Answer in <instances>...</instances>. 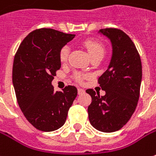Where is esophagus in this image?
<instances>
[{"mask_svg": "<svg viewBox=\"0 0 156 156\" xmlns=\"http://www.w3.org/2000/svg\"><path fill=\"white\" fill-rule=\"evenodd\" d=\"M78 94H81V93H83V92H85V90L83 89V88H78Z\"/></svg>", "mask_w": 156, "mask_h": 156, "instance_id": "esophagus-1", "label": "esophagus"}]
</instances>
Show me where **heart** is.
I'll return each instance as SVG.
<instances>
[{"label":"heart","mask_w":156,"mask_h":156,"mask_svg":"<svg viewBox=\"0 0 156 156\" xmlns=\"http://www.w3.org/2000/svg\"><path fill=\"white\" fill-rule=\"evenodd\" d=\"M84 45L87 49V51L91 58H103L104 55H105V47L103 44H101L95 40H86L84 43ZM69 53H70V48L67 45L62 47V49L59 51V59L62 63H65L67 61L68 57H69ZM74 78L78 82H82L83 79L85 78V76L80 72H76L74 74Z\"/></svg>","instance_id":"1"}]
</instances>
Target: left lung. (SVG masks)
<instances>
[{
	"instance_id": "obj_1",
	"label": "left lung",
	"mask_w": 156,
	"mask_h": 156,
	"mask_svg": "<svg viewBox=\"0 0 156 156\" xmlns=\"http://www.w3.org/2000/svg\"><path fill=\"white\" fill-rule=\"evenodd\" d=\"M99 31L111 40L112 56L108 69L98 79L105 95L100 96L93 89L86 90L91 97L88 116L94 128L112 133L122 128L136 109L142 67L139 52L125 32L116 28Z\"/></svg>"
}]
</instances>
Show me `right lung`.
Listing matches in <instances>:
<instances>
[{"mask_svg": "<svg viewBox=\"0 0 156 156\" xmlns=\"http://www.w3.org/2000/svg\"><path fill=\"white\" fill-rule=\"evenodd\" d=\"M74 37L52 29H38L24 38L15 55L12 80L17 103L38 130L51 132L61 127L77 97L73 85L55 91L51 85L61 67L59 51Z\"/></svg>", "mask_w": 156, "mask_h": 156, "instance_id": "add662e5", "label": "right lung"}]
</instances>
